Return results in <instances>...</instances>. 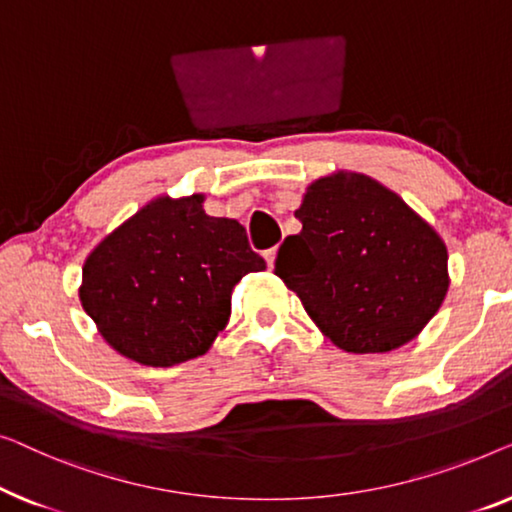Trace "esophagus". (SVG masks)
<instances>
[{"mask_svg":"<svg viewBox=\"0 0 512 512\" xmlns=\"http://www.w3.org/2000/svg\"><path fill=\"white\" fill-rule=\"evenodd\" d=\"M276 253H278L276 248H269V250H264V259H266V264L273 266V262H276Z\"/></svg>","mask_w":512,"mask_h":512,"instance_id":"1","label":"esophagus"}]
</instances>
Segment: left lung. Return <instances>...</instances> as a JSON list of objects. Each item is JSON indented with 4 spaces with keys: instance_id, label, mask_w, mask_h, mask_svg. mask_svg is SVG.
<instances>
[{
    "instance_id": "1",
    "label": "left lung",
    "mask_w": 512,
    "mask_h": 512,
    "mask_svg": "<svg viewBox=\"0 0 512 512\" xmlns=\"http://www.w3.org/2000/svg\"><path fill=\"white\" fill-rule=\"evenodd\" d=\"M276 276L348 352H390L434 318L448 292V250L397 194L362 174L308 187Z\"/></svg>"
}]
</instances>
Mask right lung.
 Listing matches in <instances>:
<instances>
[{
    "instance_id": "1",
    "label": "right lung",
    "mask_w": 512,
    "mask_h": 512,
    "mask_svg": "<svg viewBox=\"0 0 512 512\" xmlns=\"http://www.w3.org/2000/svg\"><path fill=\"white\" fill-rule=\"evenodd\" d=\"M201 201H150L85 259V313L111 348L139 364L204 355L229 318L234 285L266 269L243 225L211 218Z\"/></svg>"
}]
</instances>
